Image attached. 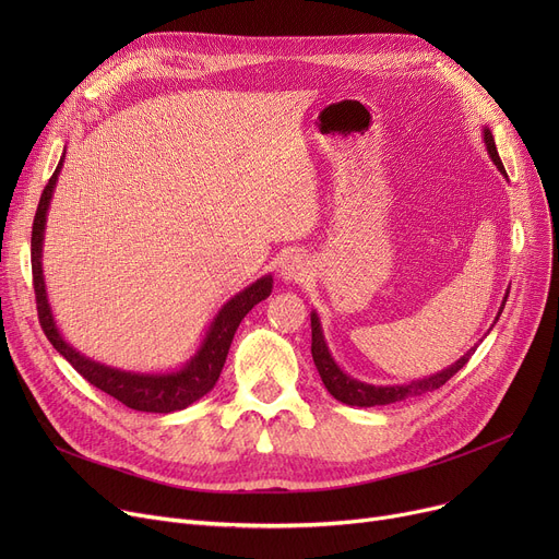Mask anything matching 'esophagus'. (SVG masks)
Returning <instances> with one entry per match:
<instances>
[{
  "label": "esophagus",
  "instance_id": "34e87169",
  "mask_svg": "<svg viewBox=\"0 0 559 559\" xmlns=\"http://www.w3.org/2000/svg\"><path fill=\"white\" fill-rule=\"evenodd\" d=\"M310 274V262L301 255H287L281 264V276L283 281H306Z\"/></svg>",
  "mask_w": 559,
  "mask_h": 559
}]
</instances>
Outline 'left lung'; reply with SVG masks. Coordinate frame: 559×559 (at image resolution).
<instances>
[{
	"label": "left lung",
	"mask_w": 559,
	"mask_h": 559,
	"mask_svg": "<svg viewBox=\"0 0 559 559\" xmlns=\"http://www.w3.org/2000/svg\"><path fill=\"white\" fill-rule=\"evenodd\" d=\"M485 135V146H487V154L489 158L493 160V165L501 169L503 176L506 174V167L501 163V156H498L496 152V142H493V135L489 129L483 131ZM506 301H508V295H506ZM506 301L501 306V310H498V317H501L503 308H506ZM496 317V321H498ZM310 326H312V360H314V367L321 376V380H324L326 390L342 403L346 405H358V407H373V405H390V403H396V401H403V399H409V396H421L426 392H432V390H439L442 388L447 380H451L466 362L468 358L474 356L476 346H472L466 350V354L453 362L451 367H447L444 371L439 373H432L428 378H421V380H413L409 385H385V388H376V385H367V383H360V380L346 376L333 360L331 350L326 346V340H324V333H321V324H319V317L317 312L310 314Z\"/></svg>",
	"instance_id": "8db88e82"
}]
</instances>
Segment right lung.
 I'll return each mask as SVG.
<instances>
[{
    "instance_id": "obj_1",
    "label": "right lung",
    "mask_w": 559,
    "mask_h": 559,
    "mask_svg": "<svg viewBox=\"0 0 559 559\" xmlns=\"http://www.w3.org/2000/svg\"><path fill=\"white\" fill-rule=\"evenodd\" d=\"M66 158V154H63ZM63 158L58 160L49 183L45 186L40 194L38 211L34 217V228H32V272H34V292H36V308H38V319L40 326L51 342V346L61 354L91 385L97 390L110 394L120 403H124L131 409H138V413H176V409H183L199 401L201 396L209 394L217 378L222 373V367L226 362L228 348L233 342L235 331H238L240 321L247 317V312L260 304L262 299H267L272 295V274L258 278L249 287H245L240 295H235L224 308L217 312L213 319V324L205 333L201 346L197 354L181 367L179 371H169V373H135V371H122L115 369L102 362H95L91 358L81 356L76 348H72L63 335L58 333L56 321L51 317V308L47 301V289H45V278H43V240H45V222H47V211H49V201L58 181V174H61Z\"/></svg>"
}]
</instances>
